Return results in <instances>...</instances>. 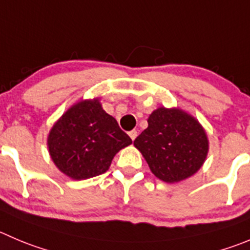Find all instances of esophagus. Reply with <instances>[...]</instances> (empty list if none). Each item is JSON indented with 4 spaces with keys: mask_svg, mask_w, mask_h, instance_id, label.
Segmentation results:
<instances>
[{
    "mask_svg": "<svg viewBox=\"0 0 250 250\" xmlns=\"http://www.w3.org/2000/svg\"><path fill=\"white\" fill-rule=\"evenodd\" d=\"M129 136H130V139H131L132 141H134V140L137 137V131H136V130H131V131L129 132Z\"/></svg>",
    "mask_w": 250,
    "mask_h": 250,
    "instance_id": "esophagus-1",
    "label": "esophagus"
}]
</instances>
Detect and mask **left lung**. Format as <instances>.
<instances>
[{"instance_id": "8db88e82", "label": "left lung", "mask_w": 250, "mask_h": 250, "mask_svg": "<svg viewBox=\"0 0 250 250\" xmlns=\"http://www.w3.org/2000/svg\"><path fill=\"white\" fill-rule=\"evenodd\" d=\"M147 123L134 145L158 179L170 184L182 182L203 167L208 139L198 119L183 109L159 106Z\"/></svg>"}]
</instances>
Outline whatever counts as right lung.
<instances>
[{
    "label": "right lung",
    "instance_id": "1",
    "mask_svg": "<svg viewBox=\"0 0 250 250\" xmlns=\"http://www.w3.org/2000/svg\"><path fill=\"white\" fill-rule=\"evenodd\" d=\"M132 141L105 113L99 98L71 105L47 135V148L58 169L73 180L103 174L114 156Z\"/></svg>",
    "mask_w": 250,
    "mask_h": 250
}]
</instances>
